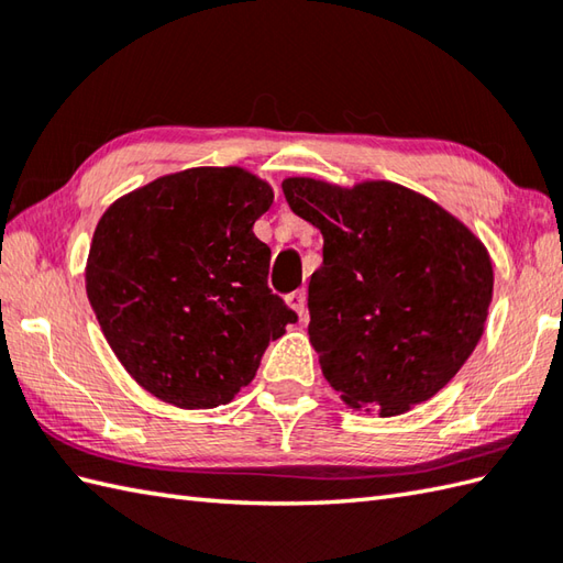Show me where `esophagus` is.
I'll use <instances>...</instances> for the list:
<instances>
[{
	"instance_id": "esophagus-1",
	"label": "esophagus",
	"mask_w": 563,
	"mask_h": 563,
	"mask_svg": "<svg viewBox=\"0 0 563 563\" xmlns=\"http://www.w3.org/2000/svg\"><path fill=\"white\" fill-rule=\"evenodd\" d=\"M285 302H288L290 309H295L297 317H305L307 314V292L305 290H295L288 297H285Z\"/></svg>"
}]
</instances>
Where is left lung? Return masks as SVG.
<instances>
[{
	"label": "left lung",
	"instance_id": "8db88e82",
	"mask_svg": "<svg viewBox=\"0 0 563 563\" xmlns=\"http://www.w3.org/2000/svg\"><path fill=\"white\" fill-rule=\"evenodd\" d=\"M324 236L309 280V341L353 409L399 416L448 385L479 343L494 295L482 239L438 202L391 181H283Z\"/></svg>",
	"mask_w": 563,
	"mask_h": 563
}]
</instances>
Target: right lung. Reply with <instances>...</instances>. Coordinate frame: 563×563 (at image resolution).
<instances>
[{
    "label": "right lung",
    "mask_w": 563,
    "mask_h": 563,
    "mask_svg": "<svg viewBox=\"0 0 563 563\" xmlns=\"http://www.w3.org/2000/svg\"><path fill=\"white\" fill-rule=\"evenodd\" d=\"M273 188L239 166H196L118 198L87 258L106 341L142 389L178 409H214L254 379L297 314L268 288L254 222Z\"/></svg>",
    "instance_id": "1"
}]
</instances>
